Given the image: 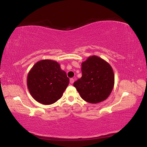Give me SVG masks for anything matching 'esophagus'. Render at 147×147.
<instances>
[{
  "label": "esophagus",
  "mask_w": 147,
  "mask_h": 147,
  "mask_svg": "<svg viewBox=\"0 0 147 147\" xmlns=\"http://www.w3.org/2000/svg\"><path fill=\"white\" fill-rule=\"evenodd\" d=\"M74 82V78H71V79H70V83H71V84H73Z\"/></svg>",
  "instance_id": "esophagus-1"
}]
</instances>
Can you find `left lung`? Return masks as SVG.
Returning <instances> with one entry per match:
<instances>
[{"mask_svg":"<svg viewBox=\"0 0 147 147\" xmlns=\"http://www.w3.org/2000/svg\"><path fill=\"white\" fill-rule=\"evenodd\" d=\"M82 76L74 82L82 98L96 104L108 97L114 86V73L110 65L96 56L82 63Z\"/></svg>","mask_w":147,"mask_h":147,"instance_id":"8db88e82","label":"left lung"}]
</instances>
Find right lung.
<instances>
[{
	"label": "right lung",
	"instance_id": "add662e5",
	"mask_svg": "<svg viewBox=\"0 0 147 147\" xmlns=\"http://www.w3.org/2000/svg\"><path fill=\"white\" fill-rule=\"evenodd\" d=\"M69 83L66 73L56 61L43 59L29 71L27 86L32 97L38 102L49 105L59 100Z\"/></svg>",
	"mask_w": 147,
	"mask_h": 147
}]
</instances>
